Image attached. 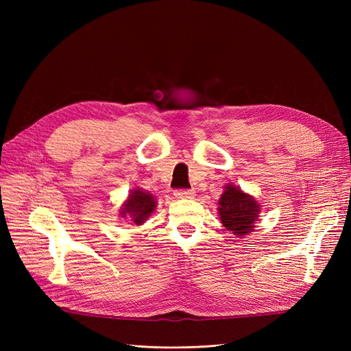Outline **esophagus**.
Segmentation results:
<instances>
[{
    "label": "esophagus",
    "instance_id": "1",
    "mask_svg": "<svg viewBox=\"0 0 351 351\" xmlns=\"http://www.w3.org/2000/svg\"><path fill=\"white\" fill-rule=\"evenodd\" d=\"M174 196L178 199H192L195 196V190L193 189H178V190H176Z\"/></svg>",
    "mask_w": 351,
    "mask_h": 351
}]
</instances>
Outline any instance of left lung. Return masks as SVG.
<instances>
[{
  "label": "left lung",
  "mask_w": 351,
  "mask_h": 351,
  "mask_svg": "<svg viewBox=\"0 0 351 351\" xmlns=\"http://www.w3.org/2000/svg\"><path fill=\"white\" fill-rule=\"evenodd\" d=\"M218 210L226 230L236 236H246L253 230L261 209L256 200L230 184L219 199Z\"/></svg>",
  "instance_id": "1"
}]
</instances>
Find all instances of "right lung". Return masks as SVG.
I'll use <instances>...</instances> for the list:
<instances>
[{"mask_svg": "<svg viewBox=\"0 0 351 351\" xmlns=\"http://www.w3.org/2000/svg\"><path fill=\"white\" fill-rule=\"evenodd\" d=\"M156 208V202L152 195L143 192V190H133V193L129 196V200L125 202L123 208V217L130 215L134 224L141 226L145 219L149 217L154 209Z\"/></svg>", "mask_w": 351, "mask_h": 351, "instance_id": "obj_1", "label": "right lung"}]
</instances>
